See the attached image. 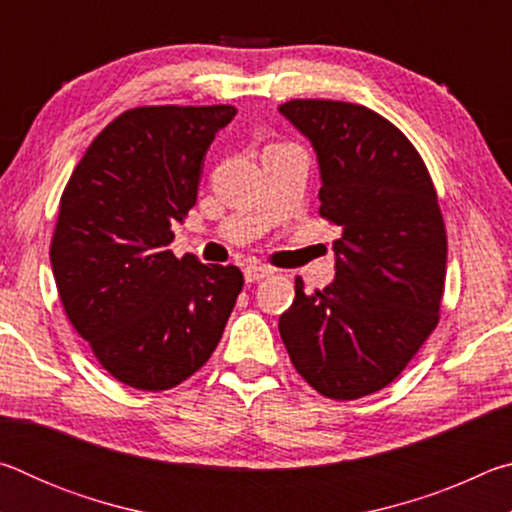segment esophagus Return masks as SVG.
<instances>
[{"mask_svg":"<svg viewBox=\"0 0 512 512\" xmlns=\"http://www.w3.org/2000/svg\"><path fill=\"white\" fill-rule=\"evenodd\" d=\"M271 273H273V268H268V266L250 264V266H246V268H244V277H246V282H259V280H264V277H268Z\"/></svg>","mask_w":512,"mask_h":512,"instance_id":"esophagus-1","label":"esophagus"}]
</instances>
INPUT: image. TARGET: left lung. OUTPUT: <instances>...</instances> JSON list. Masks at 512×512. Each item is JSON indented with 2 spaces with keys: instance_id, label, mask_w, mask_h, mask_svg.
<instances>
[{
  "instance_id": "1",
  "label": "left lung",
  "mask_w": 512,
  "mask_h": 512,
  "mask_svg": "<svg viewBox=\"0 0 512 512\" xmlns=\"http://www.w3.org/2000/svg\"><path fill=\"white\" fill-rule=\"evenodd\" d=\"M316 151L320 216L341 228L336 277L280 316L300 377L332 400L391 384L438 325L447 235L431 176L400 128L366 106L293 99L280 106Z\"/></svg>"
}]
</instances>
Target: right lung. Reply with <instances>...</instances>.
<instances>
[{"label":"right lung","instance_id":"obj_1","mask_svg":"<svg viewBox=\"0 0 512 512\" xmlns=\"http://www.w3.org/2000/svg\"><path fill=\"white\" fill-rule=\"evenodd\" d=\"M235 106H144L94 137L60 198L51 268L69 323L121 384L169 391L221 341L244 275L178 259L205 153Z\"/></svg>","mask_w":512,"mask_h":512}]
</instances>
